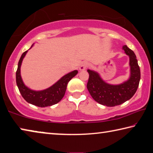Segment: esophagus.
I'll return each mask as SVG.
<instances>
[{
	"mask_svg": "<svg viewBox=\"0 0 153 153\" xmlns=\"http://www.w3.org/2000/svg\"><path fill=\"white\" fill-rule=\"evenodd\" d=\"M88 63L86 62H84L81 63V65H80L79 70H81V71H83V70H85L87 68H88Z\"/></svg>",
	"mask_w": 153,
	"mask_h": 153,
	"instance_id": "1",
	"label": "esophagus"
}]
</instances>
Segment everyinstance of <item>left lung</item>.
<instances>
[{
	"label": "left lung",
	"mask_w": 153,
	"mask_h": 153,
	"mask_svg": "<svg viewBox=\"0 0 153 153\" xmlns=\"http://www.w3.org/2000/svg\"><path fill=\"white\" fill-rule=\"evenodd\" d=\"M123 49L130 59L131 76L128 81L116 85H109L105 83L97 72L88 70L89 79L87 88L94 100L100 105L114 107L123 104L133 97L139 86L141 75L136 56L126 45L123 46Z\"/></svg>",
	"instance_id": "1"
}]
</instances>
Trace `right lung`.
I'll list each match as a JSON object with an SVG mask.
<instances>
[{"label": "right lung", "instance_id": "1", "mask_svg": "<svg viewBox=\"0 0 153 153\" xmlns=\"http://www.w3.org/2000/svg\"><path fill=\"white\" fill-rule=\"evenodd\" d=\"M27 53V51L22 53L18 62V69L16 71V83L21 95L27 102L37 107H45L57 104L64 96L68 82L76 75L78 71L74 70L65 74L57 83L46 90L42 91L31 90L25 85L20 76L21 63Z\"/></svg>", "mask_w": 153, "mask_h": 153}]
</instances>
